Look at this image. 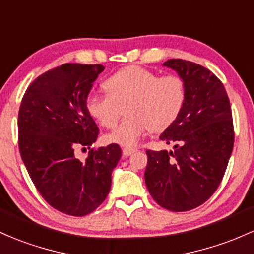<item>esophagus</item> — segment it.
Segmentation results:
<instances>
[{
	"label": "esophagus",
	"mask_w": 254,
	"mask_h": 254,
	"mask_svg": "<svg viewBox=\"0 0 254 254\" xmlns=\"http://www.w3.org/2000/svg\"><path fill=\"white\" fill-rule=\"evenodd\" d=\"M136 152V148H130V147H125V148H123V155L124 157H129V155H131L132 153Z\"/></svg>",
	"instance_id": "esophagus-1"
}]
</instances>
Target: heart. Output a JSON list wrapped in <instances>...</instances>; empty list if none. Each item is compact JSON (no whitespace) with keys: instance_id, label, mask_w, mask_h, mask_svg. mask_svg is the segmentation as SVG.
<instances>
[{"instance_id":"obj_1","label":"heart","mask_w":254,"mask_h":254,"mask_svg":"<svg viewBox=\"0 0 254 254\" xmlns=\"http://www.w3.org/2000/svg\"><path fill=\"white\" fill-rule=\"evenodd\" d=\"M107 94H90L85 100L89 113L106 129H113L127 102V117L108 136L110 141L131 147L144 135L164 131L185 108L187 85L178 74L159 76L137 65L119 69L104 82Z\"/></svg>"}]
</instances>
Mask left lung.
<instances>
[{
	"instance_id": "obj_1",
	"label": "left lung",
	"mask_w": 254,
	"mask_h": 254,
	"mask_svg": "<svg viewBox=\"0 0 254 254\" xmlns=\"http://www.w3.org/2000/svg\"><path fill=\"white\" fill-rule=\"evenodd\" d=\"M164 66L185 79L187 100L160 136L174 152L147 149L144 180L158 205L183 212L207 201L221 185L234 147L233 114L224 85L210 69L182 59Z\"/></svg>"
}]
</instances>
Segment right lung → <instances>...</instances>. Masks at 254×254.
I'll return each instance as SVG.
<instances>
[{
  "mask_svg": "<svg viewBox=\"0 0 254 254\" xmlns=\"http://www.w3.org/2000/svg\"><path fill=\"white\" fill-rule=\"evenodd\" d=\"M102 65L64 64L38 76L21 100L18 143L27 172L44 200L60 212L82 217L107 197L121 147L91 148L99 127L86 108ZM78 150H88L84 161Z\"/></svg>",
  "mask_w": 254,
  "mask_h": 254,
  "instance_id": "obj_1",
  "label": "right lung"
}]
</instances>
